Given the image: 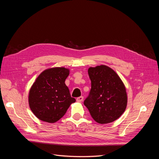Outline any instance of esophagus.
<instances>
[{
  "instance_id": "esophagus-1",
  "label": "esophagus",
  "mask_w": 159,
  "mask_h": 159,
  "mask_svg": "<svg viewBox=\"0 0 159 159\" xmlns=\"http://www.w3.org/2000/svg\"><path fill=\"white\" fill-rule=\"evenodd\" d=\"M76 100H77V102H83V100H84V97L83 96H80V97H79V98H78L76 99Z\"/></svg>"
}]
</instances>
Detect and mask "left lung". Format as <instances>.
Returning <instances> with one entry per match:
<instances>
[{"label":"left lung","instance_id":"1","mask_svg":"<svg viewBox=\"0 0 159 159\" xmlns=\"http://www.w3.org/2000/svg\"><path fill=\"white\" fill-rule=\"evenodd\" d=\"M88 74L91 89L84 105L96 122L100 124L113 122L126 109L125 86L116 72L105 65L90 67Z\"/></svg>","mask_w":159,"mask_h":159}]
</instances>
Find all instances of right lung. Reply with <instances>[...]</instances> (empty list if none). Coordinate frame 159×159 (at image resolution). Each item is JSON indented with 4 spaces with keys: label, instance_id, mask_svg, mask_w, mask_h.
<instances>
[{
    "label": "right lung",
    "instance_id": "1",
    "mask_svg": "<svg viewBox=\"0 0 159 159\" xmlns=\"http://www.w3.org/2000/svg\"><path fill=\"white\" fill-rule=\"evenodd\" d=\"M69 74L68 68L55 67L44 70L37 77L29 91L28 104L38 119L56 123L75 102L65 84Z\"/></svg>",
    "mask_w": 159,
    "mask_h": 159
}]
</instances>
